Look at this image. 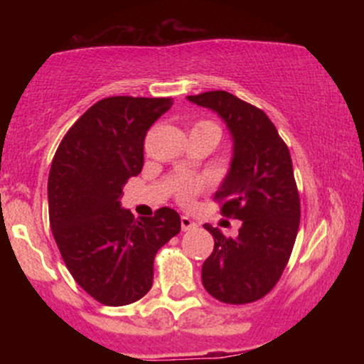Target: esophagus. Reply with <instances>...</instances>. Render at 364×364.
<instances>
[{
	"mask_svg": "<svg viewBox=\"0 0 364 364\" xmlns=\"http://www.w3.org/2000/svg\"><path fill=\"white\" fill-rule=\"evenodd\" d=\"M195 228H196V223H193L190 217H186V215L181 217V229H183V231H190V229H195Z\"/></svg>",
	"mask_w": 364,
	"mask_h": 364,
	"instance_id": "esophagus-1",
	"label": "esophagus"
}]
</instances>
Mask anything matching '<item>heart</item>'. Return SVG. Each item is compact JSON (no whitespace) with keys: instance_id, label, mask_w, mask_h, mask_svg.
Returning <instances> with one entry per match:
<instances>
[{"instance_id":"heart-1","label":"heart","mask_w":364,"mask_h":364,"mask_svg":"<svg viewBox=\"0 0 364 364\" xmlns=\"http://www.w3.org/2000/svg\"><path fill=\"white\" fill-rule=\"evenodd\" d=\"M193 129H203V132H210L212 135L215 136V140H220V128L217 127L214 121H208V119H202V121H196ZM202 190V185L195 179H181V181L176 183L174 186V195H176L178 202L181 203H188L191 202V198Z\"/></svg>"}]
</instances>
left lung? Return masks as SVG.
Instances as JSON below:
<instances>
[{
    "instance_id": "obj_1",
    "label": "left lung",
    "mask_w": 364,
    "mask_h": 364,
    "mask_svg": "<svg viewBox=\"0 0 364 364\" xmlns=\"http://www.w3.org/2000/svg\"><path fill=\"white\" fill-rule=\"evenodd\" d=\"M188 101L215 111L235 140L215 202L241 228L231 237L203 225L214 236V252L202 267L203 287L228 304L258 301L279 282L298 236L301 205L289 149L265 112L229 92H203Z\"/></svg>"
}]
</instances>
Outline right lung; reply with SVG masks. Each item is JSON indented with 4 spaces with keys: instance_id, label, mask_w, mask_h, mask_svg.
<instances>
[{
    "instance_id": "add662e5",
    "label": "right lung",
    "mask_w": 364,
    "mask_h": 364,
    "mask_svg": "<svg viewBox=\"0 0 364 364\" xmlns=\"http://www.w3.org/2000/svg\"><path fill=\"white\" fill-rule=\"evenodd\" d=\"M171 106V97L102 99L75 121L54 154L48 179L54 241L78 286L106 306L144 298L157 252L181 231L173 208L135 219L119 205L123 186L144 168L149 128Z\"/></svg>"
}]
</instances>
